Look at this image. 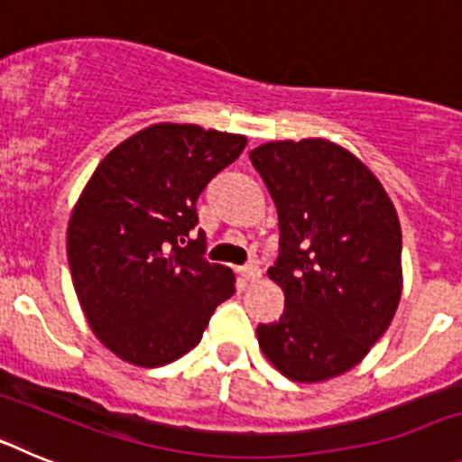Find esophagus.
Instances as JSON below:
<instances>
[{"label":"esophagus","instance_id":"obj_1","mask_svg":"<svg viewBox=\"0 0 462 462\" xmlns=\"http://www.w3.org/2000/svg\"><path fill=\"white\" fill-rule=\"evenodd\" d=\"M240 275H243L247 282H256L261 277L259 263H254V261H252V263L243 266V268H240Z\"/></svg>","mask_w":462,"mask_h":462}]
</instances>
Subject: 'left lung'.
Listing matches in <instances>:
<instances>
[{"label": "left lung", "mask_w": 462, "mask_h": 462, "mask_svg": "<svg viewBox=\"0 0 462 462\" xmlns=\"http://www.w3.org/2000/svg\"><path fill=\"white\" fill-rule=\"evenodd\" d=\"M250 159L280 217L268 277L284 291L280 319L256 326L261 352L293 382L345 374L398 310V212L373 171L326 138L263 143Z\"/></svg>", "instance_id": "left-lung-1"}]
</instances>
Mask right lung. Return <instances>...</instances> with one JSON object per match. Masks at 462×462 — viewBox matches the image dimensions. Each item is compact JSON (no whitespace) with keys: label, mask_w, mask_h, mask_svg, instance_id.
Segmentation results:
<instances>
[{"label":"right lung","mask_w":462,"mask_h":462,"mask_svg":"<svg viewBox=\"0 0 462 462\" xmlns=\"http://www.w3.org/2000/svg\"><path fill=\"white\" fill-rule=\"evenodd\" d=\"M247 145L240 134L159 122L110 150L73 206L67 254L89 328L122 361L159 368L203 337L236 293L203 259L196 201Z\"/></svg>","instance_id":"add662e5"}]
</instances>
